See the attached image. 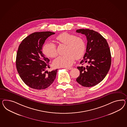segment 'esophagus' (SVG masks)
<instances>
[{
    "mask_svg": "<svg viewBox=\"0 0 127 127\" xmlns=\"http://www.w3.org/2000/svg\"><path fill=\"white\" fill-rule=\"evenodd\" d=\"M65 68L66 69H68V70H71V69H72V67H65Z\"/></svg>",
    "mask_w": 127,
    "mask_h": 127,
    "instance_id": "obj_1",
    "label": "esophagus"
}]
</instances>
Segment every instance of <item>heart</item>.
<instances>
[{"mask_svg":"<svg viewBox=\"0 0 127 127\" xmlns=\"http://www.w3.org/2000/svg\"><path fill=\"white\" fill-rule=\"evenodd\" d=\"M56 40L60 43L66 45L65 55L59 56L54 61L56 67H68L72 65L75 59L81 58L84 54L86 46L82 38L74 34L63 32L59 34ZM43 53L49 58H55L58 55L56 45L52 42L45 43L42 48Z\"/></svg>","mask_w":127,"mask_h":127,"instance_id":"1","label":"heart"}]
</instances>
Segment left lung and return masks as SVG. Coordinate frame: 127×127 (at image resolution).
<instances>
[{"instance_id":"obj_1","label":"left lung","mask_w":127,"mask_h":127,"mask_svg":"<svg viewBox=\"0 0 127 127\" xmlns=\"http://www.w3.org/2000/svg\"><path fill=\"white\" fill-rule=\"evenodd\" d=\"M76 32L85 34L87 40L86 54L78 66L80 74L77 82L85 87H92L101 82L110 70L111 59L110 48L106 39L97 32L89 29H79Z\"/></svg>"}]
</instances>
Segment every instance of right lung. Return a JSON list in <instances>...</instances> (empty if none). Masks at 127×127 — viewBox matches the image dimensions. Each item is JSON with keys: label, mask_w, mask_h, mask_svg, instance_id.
<instances>
[{"label": "right lung", "mask_w": 127, "mask_h": 127, "mask_svg": "<svg viewBox=\"0 0 127 127\" xmlns=\"http://www.w3.org/2000/svg\"><path fill=\"white\" fill-rule=\"evenodd\" d=\"M55 33L34 32L19 45L16 57V67L21 79L34 89H46L54 81L58 69L48 72L49 60L45 57L42 49L45 40Z\"/></svg>", "instance_id": "right-lung-1"}]
</instances>
